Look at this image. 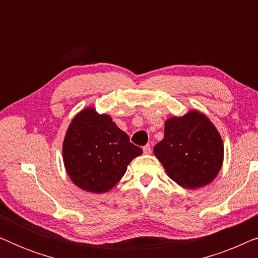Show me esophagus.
<instances>
[{
	"label": "esophagus",
	"mask_w": 258,
	"mask_h": 258,
	"mask_svg": "<svg viewBox=\"0 0 258 258\" xmlns=\"http://www.w3.org/2000/svg\"><path fill=\"white\" fill-rule=\"evenodd\" d=\"M143 153L147 154V155L151 154V147L149 146V144H147V146L143 147Z\"/></svg>",
	"instance_id": "1"
}]
</instances>
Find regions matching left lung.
<instances>
[{"instance_id":"8db88e82","label":"left lung","mask_w":258,"mask_h":258,"mask_svg":"<svg viewBox=\"0 0 258 258\" xmlns=\"http://www.w3.org/2000/svg\"><path fill=\"white\" fill-rule=\"evenodd\" d=\"M154 154L172 181L185 189H199L216 178L224 158L222 137L203 112L191 109L172 116Z\"/></svg>"}]
</instances>
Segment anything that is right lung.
<instances>
[{"mask_svg":"<svg viewBox=\"0 0 258 258\" xmlns=\"http://www.w3.org/2000/svg\"><path fill=\"white\" fill-rule=\"evenodd\" d=\"M143 151L108 114L87 107L73 118L62 146L63 163L74 184L104 194L121 181L134 158Z\"/></svg>","mask_w":258,"mask_h":258,"instance_id":"obj_1","label":"right lung"}]
</instances>
